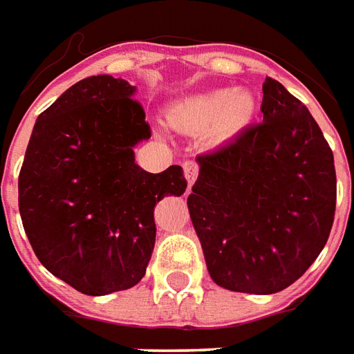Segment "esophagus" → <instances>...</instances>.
<instances>
[{"mask_svg": "<svg viewBox=\"0 0 354 354\" xmlns=\"http://www.w3.org/2000/svg\"><path fill=\"white\" fill-rule=\"evenodd\" d=\"M183 169H185V175H187V181L189 185L196 181L198 173H200V165H198L196 160H187L185 164H183Z\"/></svg>", "mask_w": 354, "mask_h": 354, "instance_id": "obj_1", "label": "esophagus"}]
</instances>
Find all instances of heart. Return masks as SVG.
I'll list each match as a JSON object with an SVG mask.
<instances>
[{"label": "heart", "mask_w": 354, "mask_h": 354, "mask_svg": "<svg viewBox=\"0 0 354 354\" xmlns=\"http://www.w3.org/2000/svg\"><path fill=\"white\" fill-rule=\"evenodd\" d=\"M253 109L252 93L212 89L179 102L169 112V122L179 129H200L215 122L221 133H232L248 124Z\"/></svg>", "instance_id": "obj_1"}]
</instances>
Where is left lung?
Wrapping results in <instances>:
<instances>
[{"mask_svg":"<svg viewBox=\"0 0 354 354\" xmlns=\"http://www.w3.org/2000/svg\"><path fill=\"white\" fill-rule=\"evenodd\" d=\"M263 122L198 156L187 200L209 277L230 292H282L328 242L335 215L330 145L284 85L263 84Z\"/></svg>","mask_w":354,"mask_h":354,"instance_id":"left-lung-1","label":"left lung"}]
</instances>
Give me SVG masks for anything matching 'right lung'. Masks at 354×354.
Returning a JSON list of instances; mask_svg holds the SVG:
<instances>
[{
	"label": "right lung",
	"instance_id": "obj_1",
	"mask_svg": "<svg viewBox=\"0 0 354 354\" xmlns=\"http://www.w3.org/2000/svg\"><path fill=\"white\" fill-rule=\"evenodd\" d=\"M135 87L85 77L44 110L19 175V209L32 250L51 274L87 295L133 288L156 242L154 207L181 196V165L149 173L133 147L150 139Z\"/></svg>",
	"mask_w": 354,
	"mask_h": 354
}]
</instances>
